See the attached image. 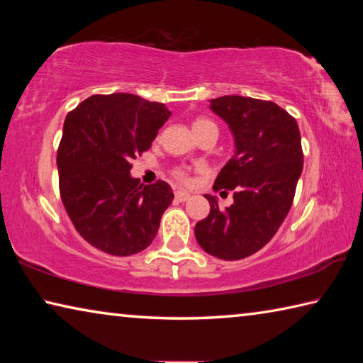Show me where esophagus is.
I'll use <instances>...</instances> for the list:
<instances>
[{"mask_svg": "<svg viewBox=\"0 0 363 363\" xmlns=\"http://www.w3.org/2000/svg\"><path fill=\"white\" fill-rule=\"evenodd\" d=\"M174 196H176L177 201H187L190 199V194L186 192V190H177Z\"/></svg>", "mask_w": 363, "mask_h": 363, "instance_id": "esophagus-1", "label": "esophagus"}]
</instances>
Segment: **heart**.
<instances>
[{"label":"heart","instance_id":"1","mask_svg":"<svg viewBox=\"0 0 363 363\" xmlns=\"http://www.w3.org/2000/svg\"><path fill=\"white\" fill-rule=\"evenodd\" d=\"M208 126L216 128V126H214V123H211L210 120H206V118H196V120L192 123V130H194V131H199V130H201V128H208ZM173 176H174V179L181 181V182H187V181L190 179L189 169L184 168V167L174 168V169H173Z\"/></svg>","mask_w":363,"mask_h":363}]
</instances>
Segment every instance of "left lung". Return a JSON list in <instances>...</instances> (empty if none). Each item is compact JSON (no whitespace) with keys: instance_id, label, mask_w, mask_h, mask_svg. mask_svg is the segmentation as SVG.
Wrapping results in <instances>:
<instances>
[{"instance_id":"obj_1","label":"left lung","mask_w":363,"mask_h":363,"mask_svg":"<svg viewBox=\"0 0 363 363\" xmlns=\"http://www.w3.org/2000/svg\"><path fill=\"white\" fill-rule=\"evenodd\" d=\"M235 138V155L220 169L214 190H233V203L220 210L205 195L210 214L195 225L208 255L237 261L270 242L293 205L303 173V147L296 120L275 102L243 96L211 101Z\"/></svg>"}]
</instances>
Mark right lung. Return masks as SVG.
<instances>
[{
    "mask_svg": "<svg viewBox=\"0 0 363 363\" xmlns=\"http://www.w3.org/2000/svg\"><path fill=\"white\" fill-rule=\"evenodd\" d=\"M169 115L164 104L115 93L91 96L65 116L60 199L77 232L104 253L136 255L157 235L173 190L160 179L144 186L130 171Z\"/></svg>",
    "mask_w": 363,
    "mask_h": 363,
    "instance_id": "add662e5",
    "label": "right lung"
}]
</instances>
